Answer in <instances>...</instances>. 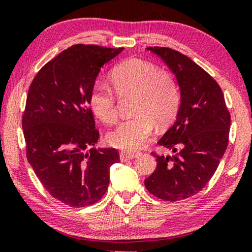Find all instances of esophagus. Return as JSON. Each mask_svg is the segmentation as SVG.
<instances>
[{"label": "esophagus", "instance_id": "34e87169", "mask_svg": "<svg viewBox=\"0 0 252 252\" xmlns=\"http://www.w3.org/2000/svg\"><path fill=\"white\" fill-rule=\"evenodd\" d=\"M137 156H139V153H125V151H123V153H120V160L124 161L133 159V158H136Z\"/></svg>", "mask_w": 252, "mask_h": 252}]
</instances>
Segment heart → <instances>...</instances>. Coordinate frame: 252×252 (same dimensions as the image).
Listing matches in <instances>:
<instances>
[{
  "instance_id": "heart-1",
  "label": "heart",
  "mask_w": 252,
  "mask_h": 252,
  "mask_svg": "<svg viewBox=\"0 0 252 252\" xmlns=\"http://www.w3.org/2000/svg\"><path fill=\"white\" fill-rule=\"evenodd\" d=\"M111 87L95 84L89 95L94 115L106 125L118 119L117 95L136 94L135 117L124 120L109 133L108 142L122 150H136L149 139L155 129L165 127L174 119L180 104V92L174 78L160 71L151 62L129 58L117 65L109 75Z\"/></svg>"
}]
</instances>
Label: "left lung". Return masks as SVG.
I'll list each match as a JSON object with an SVG mask.
<instances>
[{
  "mask_svg": "<svg viewBox=\"0 0 252 252\" xmlns=\"http://www.w3.org/2000/svg\"><path fill=\"white\" fill-rule=\"evenodd\" d=\"M147 49L175 74L181 103L174 124L158 141L174 154L151 153L157 167L144 185L156 197L177 202L197 194L215 174L228 146L230 115L221 88L199 65L171 48Z\"/></svg>",
  "mask_w": 252,
  "mask_h": 252,
  "instance_id": "obj_1",
  "label": "left lung"
}]
</instances>
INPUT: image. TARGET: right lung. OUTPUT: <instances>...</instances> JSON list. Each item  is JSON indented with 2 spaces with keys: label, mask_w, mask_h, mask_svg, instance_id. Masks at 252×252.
Wrapping results in <instances>:
<instances>
[{
  "label": "right lung",
  "mask_w": 252,
  "mask_h": 252,
  "mask_svg": "<svg viewBox=\"0 0 252 252\" xmlns=\"http://www.w3.org/2000/svg\"><path fill=\"white\" fill-rule=\"evenodd\" d=\"M124 48L74 44L37 72L30 86L22 125L26 157L46 190L64 204L99 201L119 161L113 148H89L99 133L89 95L101 67Z\"/></svg>",
  "instance_id": "1"
}]
</instances>
